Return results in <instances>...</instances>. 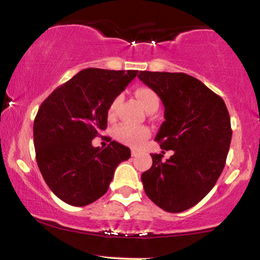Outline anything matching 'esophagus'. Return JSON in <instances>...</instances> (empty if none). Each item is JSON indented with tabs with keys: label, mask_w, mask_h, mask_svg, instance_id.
Listing matches in <instances>:
<instances>
[{
	"label": "esophagus",
	"mask_w": 260,
	"mask_h": 260,
	"mask_svg": "<svg viewBox=\"0 0 260 260\" xmlns=\"http://www.w3.org/2000/svg\"><path fill=\"white\" fill-rule=\"evenodd\" d=\"M131 154H132V156H137V155H138V152H137L136 149H132V153H131Z\"/></svg>",
	"instance_id": "obj_1"
}]
</instances>
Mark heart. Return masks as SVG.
Segmentation results:
<instances>
[{"mask_svg":"<svg viewBox=\"0 0 260 260\" xmlns=\"http://www.w3.org/2000/svg\"><path fill=\"white\" fill-rule=\"evenodd\" d=\"M136 99L141 104V106L144 108L145 111H149L152 108H158L159 106V99L156 93L154 92L152 88L149 87H139L135 91ZM119 99H115L111 105L108 106L107 113L108 117H115L117 106H118ZM150 135L149 129L147 127H133V125L122 124L115 131V137L119 142L129 145H139L142 142L145 141Z\"/></svg>","mask_w":260,"mask_h":260,"instance_id":"1","label":"heart"}]
</instances>
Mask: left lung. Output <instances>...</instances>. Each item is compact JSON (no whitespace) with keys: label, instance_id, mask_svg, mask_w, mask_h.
Listing matches in <instances>:
<instances>
[{"label":"left lung","instance_id":"1","mask_svg":"<svg viewBox=\"0 0 260 260\" xmlns=\"http://www.w3.org/2000/svg\"><path fill=\"white\" fill-rule=\"evenodd\" d=\"M139 80L164 105L155 141L174 154H150L153 165L142 174L147 196L168 212H182L201 201L226 164L232 129L224 101L184 73L139 71Z\"/></svg>","mask_w":260,"mask_h":260}]
</instances>
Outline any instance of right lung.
I'll list each match as a JSON object with an SVG mask.
<instances>
[{
  "mask_svg": "<svg viewBox=\"0 0 260 260\" xmlns=\"http://www.w3.org/2000/svg\"><path fill=\"white\" fill-rule=\"evenodd\" d=\"M138 70L88 68L53 91L33 124L36 158L49 189L71 206H86L106 193L129 148L112 141L105 149L92 139L107 127V110Z\"/></svg>",
  "mask_w": 260,
  "mask_h": 260,
  "instance_id": "obj_1",
  "label": "right lung"
}]
</instances>
